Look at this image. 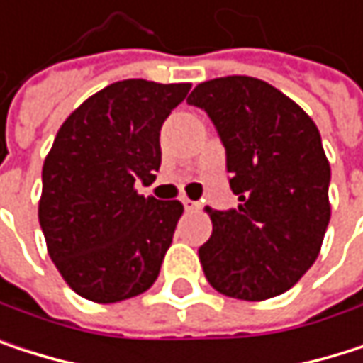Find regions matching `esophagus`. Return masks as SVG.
Segmentation results:
<instances>
[{"instance_id": "esophagus-1", "label": "esophagus", "mask_w": 363, "mask_h": 363, "mask_svg": "<svg viewBox=\"0 0 363 363\" xmlns=\"http://www.w3.org/2000/svg\"><path fill=\"white\" fill-rule=\"evenodd\" d=\"M182 203H184V209H186V211H199V209H201V203H194V201H190V199H184Z\"/></svg>"}]
</instances>
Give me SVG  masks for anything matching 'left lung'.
<instances>
[{
	"mask_svg": "<svg viewBox=\"0 0 363 363\" xmlns=\"http://www.w3.org/2000/svg\"><path fill=\"white\" fill-rule=\"evenodd\" d=\"M188 105L211 118L239 207H207L213 233L199 250L207 281L230 298L267 300L313 267L330 222V162L315 122L250 76L199 84Z\"/></svg>",
	"mask_w": 363,
	"mask_h": 363,
	"instance_id": "1",
	"label": "left lung"
}]
</instances>
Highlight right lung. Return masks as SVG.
<instances>
[{"label": "right lung", "instance_id": "add662e5", "mask_svg": "<svg viewBox=\"0 0 363 363\" xmlns=\"http://www.w3.org/2000/svg\"><path fill=\"white\" fill-rule=\"evenodd\" d=\"M190 84L122 80L59 128L42 169L40 226L55 267L82 298L109 304L156 281L179 201L137 194L160 169V128Z\"/></svg>", "mask_w": 363, "mask_h": 363}]
</instances>
